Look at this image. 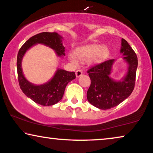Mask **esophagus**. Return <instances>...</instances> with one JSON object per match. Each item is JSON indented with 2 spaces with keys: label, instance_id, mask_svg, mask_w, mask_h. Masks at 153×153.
Here are the masks:
<instances>
[{
  "label": "esophagus",
  "instance_id": "esophagus-1",
  "mask_svg": "<svg viewBox=\"0 0 153 153\" xmlns=\"http://www.w3.org/2000/svg\"><path fill=\"white\" fill-rule=\"evenodd\" d=\"M75 75H76L77 78H79V77H80L81 75H82V71L81 70L76 71H75Z\"/></svg>",
  "mask_w": 153,
  "mask_h": 153
}]
</instances>
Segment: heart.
<instances>
[{
  "instance_id": "obj_1",
  "label": "heart",
  "mask_w": 153,
  "mask_h": 153,
  "mask_svg": "<svg viewBox=\"0 0 153 153\" xmlns=\"http://www.w3.org/2000/svg\"><path fill=\"white\" fill-rule=\"evenodd\" d=\"M75 55L81 61H87L91 59L93 62H99L107 57L108 50L105 47L93 45L78 49L75 52ZM70 59L73 63L77 62V59L73 56H71Z\"/></svg>"
}]
</instances>
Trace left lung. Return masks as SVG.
Segmentation results:
<instances>
[{
    "instance_id": "obj_1",
    "label": "left lung",
    "mask_w": 153,
    "mask_h": 153,
    "mask_svg": "<svg viewBox=\"0 0 153 153\" xmlns=\"http://www.w3.org/2000/svg\"><path fill=\"white\" fill-rule=\"evenodd\" d=\"M120 52L129 64L128 72L123 80L116 82L110 74L115 59H108L91 67L87 71L91 85L87 92V100L101 110L111 109L119 105L131 94L136 81L138 58L127 40L122 39Z\"/></svg>"
}]
</instances>
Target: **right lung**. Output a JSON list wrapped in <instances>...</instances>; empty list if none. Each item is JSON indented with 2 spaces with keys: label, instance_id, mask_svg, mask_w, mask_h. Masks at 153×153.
<instances>
[{
  "label": "right lung",
  "instance_id": "1",
  "mask_svg": "<svg viewBox=\"0 0 153 153\" xmlns=\"http://www.w3.org/2000/svg\"><path fill=\"white\" fill-rule=\"evenodd\" d=\"M62 36L55 32L40 33L26 41L18 52L17 68L20 88L26 96L40 105L48 106L58 103L62 99L66 85L75 78V72L58 69L52 80L48 82L41 85H33L26 80L22 73V58L30 47L37 43L45 45L52 48L59 56H64L65 48L62 45Z\"/></svg>",
  "mask_w": 153,
  "mask_h": 153
}]
</instances>
